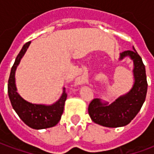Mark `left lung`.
Segmentation results:
<instances>
[{
  "label": "left lung",
  "instance_id": "obj_1",
  "mask_svg": "<svg viewBox=\"0 0 154 154\" xmlns=\"http://www.w3.org/2000/svg\"><path fill=\"white\" fill-rule=\"evenodd\" d=\"M133 49L119 54V61L126 57L133 61L134 84L132 88L111 104L101 101L100 99L91 100L88 107V114L94 123L109 128L125 126L131 122L141 109L148 89L145 66L134 47Z\"/></svg>",
  "mask_w": 154,
  "mask_h": 154
}]
</instances>
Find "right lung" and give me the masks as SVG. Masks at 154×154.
I'll list each match as a JSON object with an SVG mask.
<instances>
[{
  "instance_id": "add662e5",
  "label": "right lung",
  "mask_w": 154,
  "mask_h": 154,
  "mask_svg": "<svg viewBox=\"0 0 154 154\" xmlns=\"http://www.w3.org/2000/svg\"><path fill=\"white\" fill-rule=\"evenodd\" d=\"M31 42H28L22 47L12 66L8 80V95L11 103L19 117L26 125L35 129H43L54 127L59 122L63 115L67 94L63 91L60 98L52 105L32 104L22 98L17 92L15 84V71L25 55Z\"/></svg>"
}]
</instances>
